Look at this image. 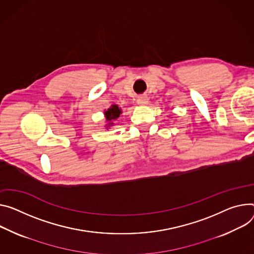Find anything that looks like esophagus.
Instances as JSON below:
<instances>
[{
  "label": "esophagus",
  "mask_w": 254,
  "mask_h": 254,
  "mask_svg": "<svg viewBox=\"0 0 254 254\" xmlns=\"http://www.w3.org/2000/svg\"><path fill=\"white\" fill-rule=\"evenodd\" d=\"M136 103L139 104V105H141V106L147 105L149 103V98L147 96H145V95L144 96H140V97H137Z\"/></svg>",
  "instance_id": "esophagus-1"
}]
</instances>
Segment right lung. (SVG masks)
Returning <instances> with one entry per match:
<instances>
[{
    "instance_id": "right-lung-1",
    "label": "right lung",
    "mask_w": 254,
    "mask_h": 254,
    "mask_svg": "<svg viewBox=\"0 0 254 254\" xmlns=\"http://www.w3.org/2000/svg\"><path fill=\"white\" fill-rule=\"evenodd\" d=\"M122 112H123L122 108L119 107V105L117 104H112L108 109L104 110V117H105V123H106L104 127L106 129L114 126L113 122L117 121L120 118Z\"/></svg>"
}]
</instances>
